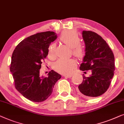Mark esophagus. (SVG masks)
I'll use <instances>...</instances> for the list:
<instances>
[{
    "label": "esophagus",
    "instance_id": "34e87169",
    "mask_svg": "<svg viewBox=\"0 0 124 124\" xmlns=\"http://www.w3.org/2000/svg\"><path fill=\"white\" fill-rule=\"evenodd\" d=\"M63 76H64V77H65V78H71V76H72V75H64Z\"/></svg>",
    "mask_w": 124,
    "mask_h": 124
}]
</instances>
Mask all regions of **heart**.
<instances>
[{
  "label": "heart",
  "mask_w": 124,
  "mask_h": 124,
  "mask_svg": "<svg viewBox=\"0 0 124 124\" xmlns=\"http://www.w3.org/2000/svg\"><path fill=\"white\" fill-rule=\"evenodd\" d=\"M60 40L70 48H72V53L76 57L79 59L83 58L85 53L84 46L79 44L80 37L75 31L73 30L64 31L61 35ZM55 47L54 44H52L49 47V56H54ZM76 66L75 61L73 59H60L54 64V67L55 70L61 74H69L75 68Z\"/></svg>",
  "instance_id": "1"
}]
</instances>
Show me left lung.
Masks as SVG:
<instances>
[{
    "instance_id": "8db88e82",
    "label": "left lung",
    "mask_w": 124,
    "mask_h": 124,
    "mask_svg": "<svg viewBox=\"0 0 124 124\" xmlns=\"http://www.w3.org/2000/svg\"><path fill=\"white\" fill-rule=\"evenodd\" d=\"M82 36L85 53L80 70H90L92 74L89 77L83 75V81L78 86L79 93L86 98L100 96L107 91L114 75V53L106 41L97 33L83 31Z\"/></svg>"
}]
</instances>
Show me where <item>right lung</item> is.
<instances>
[{"label": "right lung", "instance_id": "obj_1", "mask_svg": "<svg viewBox=\"0 0 124 124\" xmlns=\"http://www.w3.org/2000/svg\"><path fill=\"white\" fill-rule=\"evenodd\" d=\"M57 38L56 33L46 31L25 38L16 47L12 55L10 71L15 88L29 100L41 102L53 92L55 84L61 76L52 70L48 77L40 75L43 61L48 54V48Z\"/></svg>", "mask_w": 124, "mask_h": 124}]
</instances>
